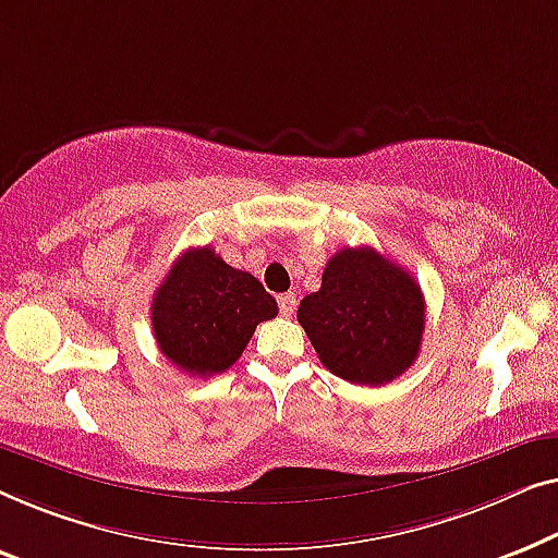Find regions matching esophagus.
Returning <instances> with one entry per match:
<instances>
[{
  "instance_id": "obj_1",
  "label": "esophagus",
  "mask_w": 558,
  "mask_h": 558,
  "mask_svg": "<svg viewBox=\"0 0 558 558\" xmlns=\"http://www.w3.org/2000/svg\"><path fill=\"white\" fill-rule=\"evenodd\" d=\"M278 308H280V313L282 316H290V313L295 311V295L293 293H282V295H278Z\"/></svg>"
}]
</instances>
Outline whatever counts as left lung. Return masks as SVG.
<instances>
[{"instance_id": "1", "label": "left lung", "mask_w": 558, "mask_h": 558, "mask_svg": "<svg viewBox=\"0 0 558 558\" xmlns=\"http://www.w3.org/2000/svg\"><path fill=\"white\" fill-rule=\"evenodd\" d=\"M298 324L328 372L381 387L420 354L425 298L410 272L374 247H343L326 263L320 288L301 301Z\"/></svg>"}]
</instances>
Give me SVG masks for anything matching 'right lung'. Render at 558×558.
<instances>
[{"label": "right lung", "instance_id": "right-lung-1", "mask_svg": "<svg viewBox=\"0 0 558 558\" xmlns=\"http://www.w3.org/2000/svg\"><path fill=\"white\" fill-rule=\"evenodd\" d=\"M276 316L278 303L263 282L227 265L209 245L182 253L151 303L161 354L192 376L222 374L242 356L257 324Z\"/></svg>", "mask_w": 558, "mask_h": 558}]
</instances>
